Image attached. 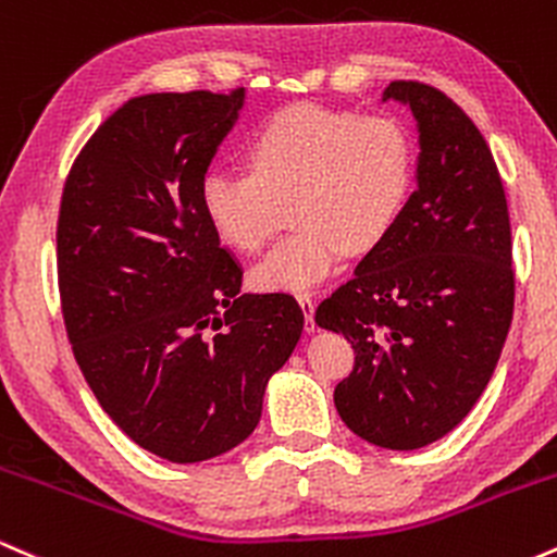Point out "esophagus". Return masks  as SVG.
Wrapping results in <instances>:
<instances>
[{"instance_id": "34e87169", "label": "esophagus", "mask_w": 557, "mask_h": 557, "mask_svg": "<svg viewBox=\"0 0 557 557\" xmlns=\"http://www.w3.org/2000/svg\"><path fill=\"white\" fill-rule=\"evenodd\" d=\"M298 304H300V311H304V317H306V330L309 332H314L317 330V322H314V296H311L309 290H304V293H298Z\"/></svg>"}]
</instances>
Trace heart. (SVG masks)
<instances>
[{
	"mask_svg": "<svg viewBox=\"0 0 557 557\" xmlns=\"http://www.w3.org/2000/svg\"><path fill=\"white\" fill-rule=\"evenodd\" d=\"M248 170L214 168L198 201L225 246L257 253L298 222L253 272L267 290H304L337 270L345 251L369 253L400 225L417 181V144L389 114L298 104L246 144Z\"/></svg>",
	"mask_w": 557,
	"mask_h": 557,
	"instance_id": "b5f03b06",
	"label": "heart"
}]
</instances>
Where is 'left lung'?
<instances>
[{"mask_svg":"<svg viewBox=\"0 0 557 557\" xmlns=\"http://www.w3.org/2000/svg\"><path fill=\"white\" fill-rule=\"evenodd\" d=\"M387 99L419 123V188L314 319L354 348L335 387L348 430L417 450L456 430L495 372L513 319V243L500 172L469 114L419 81H393Z\"/></svg>","mask_w":557,"mask_h":557,"instance_id":"1","label":"left lung"}]
</instances>
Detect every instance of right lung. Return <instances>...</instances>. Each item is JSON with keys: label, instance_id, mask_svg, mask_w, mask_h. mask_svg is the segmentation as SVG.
<instances>
[{"label": "right lung", "instance_id": "right-lung-1", "mask_svg": "<svg viewBox=\"0 0 557 557\" xmlns=\"http://www.w3.org/2000/svg\"><path fill=\"white\" fill-rule=\"evenodd\" d=\"M243 96L125 101L62 190L57 280L75 361L114 424L172 463L207 461L257 430L267 382L304 330L287 293H240V264L198 201Z\"/></svg>", "mask_w": 557, "mask_h": 557}]
</instances>
